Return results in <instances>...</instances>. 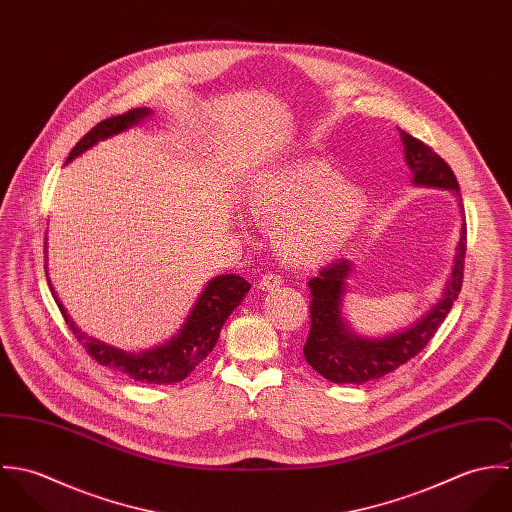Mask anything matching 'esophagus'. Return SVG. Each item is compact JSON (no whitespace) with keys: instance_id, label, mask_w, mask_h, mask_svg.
Wrapping results in <instances>:
<instances>
[{"instance_id":"34e87169","label":"esophagus","mask_w":512,"mask_h":512,"mask_svg":"<svg viewBox=\"0 0 512 512\" xmlns=\"http://www.w3.org/2000/svg\"><path fill=\"white\" fill-rule=\"evenodd\" d=\"M282 282H284L282 276H278V274H266V276H262L258 288H260L262 292H270V290H274V288H280Z\"/></svg>"}]
</instances>
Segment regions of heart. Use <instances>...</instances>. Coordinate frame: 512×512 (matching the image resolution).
Masks as SVG:
<instances>
[{
	"label": "heart",
	"instance_id": "1",
	"mask_svg": "<svg viewBox=\"0 0 512 512\" xmlns=\"http://www.w3.org/2000/svg\"><path fill=\"white\" fill-rule=\"evenodd\" d=\"M250 217L274 226L280 256L295 268L329 262L355 236L368 195L325 159L303 157L258 173L244 193Z\"/></svg>",
	"mask_w": 512,
	"mask_h": 512
}]
</instances>
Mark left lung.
<instances>
[{"mask_svg":"<svg viewBox=\"0 0 512 512\" xmlns=\"http://www.w3.org/2000/svg\"><path fill=\"white\" fill-rule=\"evenodd\" d=\"M406 165L412 169V183L416 187H432L451 191L461 217L459 240L445 278L441 297L416 323L400 331L365 337L357 333L345 317V297L349 292V278L353 276L351 260H339L321 270L317 278L309 280L311 292V331L303 347L307 365L313 366L323 378L335 384H363L382 378L416 357L436 335L439 325L451 311L463 282V260L467 228L463 220V205L457 179L449 165L424 142L400 130Z\"/></svg>","mask_w":512,"mask_h":512,"instance_id":"left-lung-1","label":"left lung"}]
</instances>
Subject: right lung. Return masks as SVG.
Returning <instances> with one entry per match:
<instances>
[{
    "mask_svg": "<svg viewBox=\"0 0 512 512\" xmlns=\"http://www.w3.org/2000/svg\"><path fill=\"white\" fill-rule=\"evenodd\" d=\"M149 116H151L149 108H136L122 116L102 120L73 147V151L67 157V165L78 155L88 151L90 147L96 146L98 142H104L112 136L128 132L134 126H140ZM45 258H47V242H45ZM45 272H47L49 288L53 292V297H55L67 325L71 327L74 337L82 343L86 353L100 365L114 368L122 374H128L130 378H134L138 382H146V384H171V382H179V380L187 378L215 349L224 321L240 305V301L250 290V284L236 274L215 276L213 280L207 282L203 292L199 293L197 301L193 303V307H191L189 315L185 317L183 325L179 327L177 335H173L165 343L151 347V349L124 351V349L106 345L104 341L82 333L74 325L71 315L67 313L65 305L61 303L59 295L51 284L47 260H45Z\"/></svg>",
    "mask_w": 512,
    "mask_h": 512,
    "instance_id": "obj_1",
    "label": "right lung"
}]
</instances>
